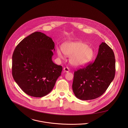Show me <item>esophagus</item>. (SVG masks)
<instances>
[{"instance_id":"obj_1","label":"esophagus","mask_w":128,"mask_h":128,"mask_svg":"<svg viewBox=\"0 0 128 128\" xmlns=\"http://www.w3.org/2000/svg\"><path fill=\"white\" fill-rule=\"evenodd\" d=\"M64 70L65 72H70V69H69L68 68L66 67V68H64Z\"/></svg>"}]
</instances>
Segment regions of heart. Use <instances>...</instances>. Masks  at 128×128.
Wrapping results in <instances>:
<instances>
[{
    "instance_id": "heart-1",
    "label": "heart",
    "mask_w": 128,
    "mask_h": 128,
    "mask_svg": "<svg viewBox=\"0 0 128 128\" xmlns=\"http://www.w3.org/2000/svg\"><path fill=\"white\" fill-rule=\"evenodd\" d=\"M64 54L70 56V62L75 66L86 64L91 60L94 55L92 48L88 47L86 44L79 41L66 42L62 49H57V54L60 58H64Z\"/></svg>"
}]
</instances>
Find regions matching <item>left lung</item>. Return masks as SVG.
<instances>
[{"label": "left lung", "mask_w": 128, "mask_h": 128, "mask_svg": "<svg viewBox=\"0 0 128 128\" xmlns=\"http://www.w3.org/2000/svg\"><path fill=\"white\" fill-rule=\"evenodd\" d=\"M115 73L114 52L108 44L102 42L94 62L74 72L72 87L75 96L83 100L98 98L107 90Z\"/></svg>", "instance_id": "obj_1"}]
</instances>
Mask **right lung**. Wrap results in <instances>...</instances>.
Returning a JSON list of instances; mask_svg holds the SVG:
<instances>
[{"label":"right lung","mask_w":128,"mask_h":128,"mask_svg":"<svg viewBox=\"0 0 128 128\" xmlns=\"http://www.w3.org/2000/svg\"><path fill=\"white\" fill-rule=\"evenodd\" d=\"M55 43L41 32L24 38L12 56V75L20 88L27 94L40 98L52 90L62 70L53 62Z\"/></svg>","instance_id":"1"}]
</instances>
